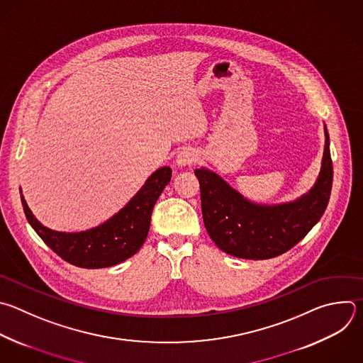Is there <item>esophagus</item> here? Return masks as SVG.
I'll list each match as a JSON object with an SVG mask.
<instances>
[{"mask_svg": "<svg viewBox=\"0 0 363 363\" xmlns=\"http://www.w3.org/2000/svg\"><path fill=\"white\" fill-rule=\"evenodd\" d=\"M198 161V154H196V151L195 150H192V148H185V150H182L178 155H177V160H175V162H177V165L178 167H189V165H192L194 162H196Z\"/></svg>", "mask_w": 363, "mask_h": 363, "instance_id": "34e87169", "label": "esophagus"}]
</instances>
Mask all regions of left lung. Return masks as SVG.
Returning <instances> with one entry per match:
<instances>
[{
  "label": "left lung",
  "instance_id": "obj_1",
  "mask_svg": "<svg viewBox=\"0 0 363 363\" xmlns=\"http://www.w3.org/2000/svg\"><path fill=\"white\" fill-rule=\"evenodd\" d=\"M195 175L201 186L203 223L215 245L236 258H275L302 240L328 206L333 168L326 125L319 175L313 186L294 201L258 203L208 168L195 169Z\"/></svg>",
  "mask_w": 363,
  "mask_h": 363
}]
</instances>
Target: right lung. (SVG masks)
<instances>
[{
    "instance_id": "1",
    "label": "right lung",
    "mask_w": 363,
    "mask_h": 363,
    "mask_svg": "<svg viewBox=\"0 0 363 363\" xmlns=\"http://www.w3.org/2000/svg\"><path fill=\"white\" fill-rule=\"evenodd\" d=\"M171 175L169 167L157 169L124 208L98 226L79 232L47 228L34 216L24 195L21 202L30 225L58 257L79 268H108L127 261L140 251L150 230L154 205L169 184Z\"/></svg>"
}]
</instances>
